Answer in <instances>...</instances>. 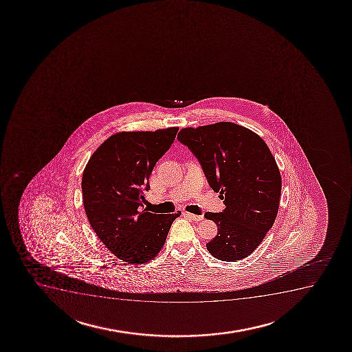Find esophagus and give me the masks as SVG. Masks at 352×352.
<instances>
[{"mask_svg":"<svg viewBox=\"0 0 352 352\" xmlns=\"http://www.w3.org/2000/svg\"><path fill=\"white\" fill-rule=\"evenodd\" d=\"M184 215H186L187 218H190V220H195V221H201L204 219L203 215L193 214V213H188V212H185Z\"/></svg>","mask_w":352,"mask_h":352,"instance_id":"1","label":"esophagus"}]
</instances>
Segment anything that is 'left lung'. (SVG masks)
Masks as SVG:
<instances>
[{
  "mask_svg": "<svg viewBox=\"0 0 352 352\" xmlns=\"http://www.w3.org/2000/svg\"><path fill=\"white\" fill-rule=\"evenodd\" d=\"M178 140L198 159L226 206L205 213L218 226L208 252L219 261H241L261 245L277 217L281 178L272 153L256 133L228 121L182 129Z\"/></svg>",
  "mask_w": 352,
  "mask_h": 352,
  "instance_id": "8db88e82",
  "label": "left lung"
}]
</instances>
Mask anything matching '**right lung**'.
<instances>
[{"instance_id": "obj_1", "label": "right lung", "mask_w": 352, "mask_h": 352, "mask_svg": "<svg viewBox=\"0 0 352 352\" xmlns=\"http://www.w3.org/2000/svg\"><path fill=\"white\" fill-rule=\"evenodd\" d=\"M178 131L116 133L96 149L83 170L88 221L104 246L129 264L152 261L182 214H155L144 208L149 175Z\"/></svg>"}]
</instances>
